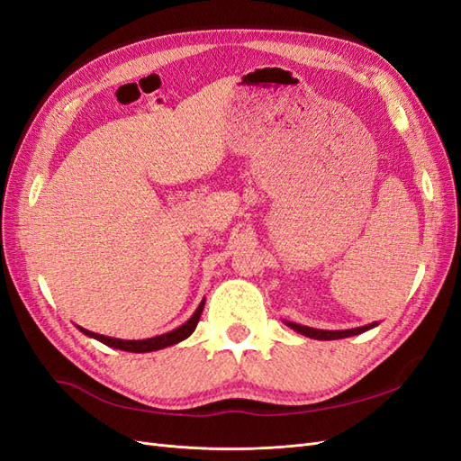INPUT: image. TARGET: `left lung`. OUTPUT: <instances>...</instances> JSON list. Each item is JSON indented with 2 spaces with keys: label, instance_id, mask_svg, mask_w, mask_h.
Here are the masks:
<instances>
[{
  "label": "left lung",
  "instance_id": "1",
  "mask_svg": "<svg viewBox=\"0 0 461 461\" xmlns=\"http://www.w3.org/2000/svg\"><path fill=\"white\" fill-rule=\"evenodd\" d=\"M290 329H294L305 337L310 339H317V340H337V339H346V337H354V334L366 332L371 327H375L376 323L366 325V327H357V329H348V330H321V329H312V327H303V325H296V323H286Z\"/></svg>",
  "mask_w": 461,
  "mask_h": 461
}]
</instances>
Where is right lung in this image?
I'll return each instance as SVG.
<instances>
[{
  "instance_id": "1",
  "label": "right lung",
  "mask_w": 461,
  "mask_h": 461,
  "mask_svg": "<svg viewBox=\"0 0 461 461\" xmlns=\"http://www.w3.org/2000/svg\"><path fill=\"white\" fill-rule=\"evenodd\" d=\"M203 303H205V302H202V303L198 305L196 313H194L183 327H178V329H175V330H171V332H167V334H161V337H153V339H146V340H121V339L104 337V334H97V332L86 330V329H82V327H78V329H80L82 332H85V334H88V337L95 339V340H100V342H104V344H107V346H111V348H117V350L134 352V354L156 352V350H161V348L173 346V344H176V342H180V340H185V339L190 337V334L194 332V329H196L200 317H202Z\"/></svg>"
}]
</instances>
